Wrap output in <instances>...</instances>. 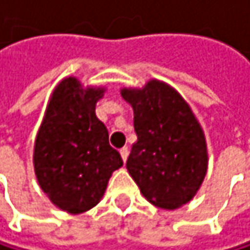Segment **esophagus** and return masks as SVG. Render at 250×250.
<instances>
[{"mask_svg":"<svg viewBox=\"0 0 250 250\" xmlns=\"http://www.w3.org/2000/svg\"><path fill=\"white\" fill-rule=\"evenodd\" d=\"M120 154H121L123 162H126V160H127V157H129V148H127V147H123V148L120 150Z\"/></svg>","mask_w":250,"mask_h":250,"instance_id":"1","label":"esophagus"}]
</instances>
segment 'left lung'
Instances as JSON below:
<instances>
[{
    "instance_id": "1",
    "label": "left lung",
    "mask_w": 250,
    "mask_h": 250,
    "mask_svg": "<svg viewBox=\"0 0 250 250\" xmlns=\"http://www.w3.org/2000/svg\"><path fill=\"white\" fill-rule=\"evenodd\" d=\"M121 96L133 108L138 136L126 168L142 195L167 210L189 203L207 172L206 138L189 104L159 81Z\"/></svg>"
}]
</instances>
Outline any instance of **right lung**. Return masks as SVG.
<instances>
[{
  "instance_id": "obj_1",
  "label": "right lung",
  "mask_w": 250,
  "mask_h": 250,
  "mask_svg": "<svg viewBox=\"0 0 250 250\" xmlns=\"http://www.w3.org/2000/svg\"><path fill=\"white\" fill-rule=\"evenodd\" d=\"M100 88L83 90L75 78L55 88L34 147L39 185L52 203L73 214L93 208L111 174L123 167L109 146L106 126L96 117Z\"/></svg>"
}]
</instances>
